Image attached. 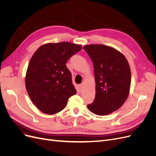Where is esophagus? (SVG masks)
Segmentation results:
<instances>
[{
    "label": "esophagus",
    "instance_id": "obj_1",
    "mask_svg": "<svg viewBox=\"0 0 156 156\" xmlns=\"http://www.w3.org/2000/svg\"><path fill=\"white\" fill-rule=\"evenodd\" d=\"M83 87H84V83H82L81 84H79V89L80 91H82L83 89Z\"/></svg>",
    "mask_w": 156,
    "mask_h": 156
}]
</instances>
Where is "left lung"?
I'll return each mask as SVG.
<instances>
[{"instance_id": "left-lung-1", "label": "left lung", "mask_w": 156, "mask_h": 156, "mask_svg": "<svg viewBox=\"0 0 156 156\" xmlns=\"http://www.w3.org/2000/svg\"><path fill=\"white\" fill-rule=\"evenodd\" d=\"M93 62L96 81L94 102L87 105L94 114L105 116L119 109L128 97L131 70L125 56L101 44L83 47Z\"/></svg>"}]
</instances>
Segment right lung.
<instances>
[{
  "mask_svg": "<svg viewBox=\"0 0 156 156\" xmlns=\"http://www.w3.org/2000/svg\"><path fill=\"white\" fill-rule=\"evenodd\" d=\"M81 49V45L70 42L49 43L40 46L32 55L25 87L32 101L42 112L58 113L77 93L66 64Z\"/></svg>",
  "mask_w": 156,
  "mask_h": 156,
  "instance_id": "1",
  "label": "right lung"
}]
</instances>
